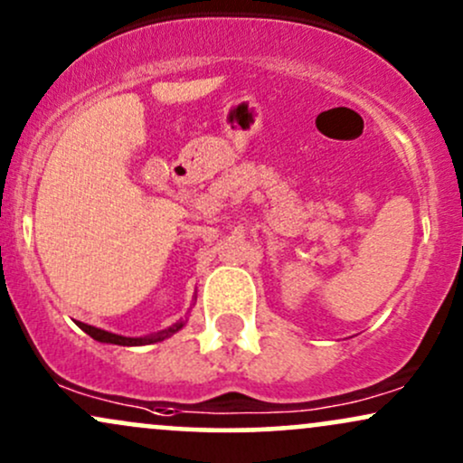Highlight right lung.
<instances>
[{
	"mask_svg": "<svg viewBox=\"0 0 463 463\" xmlns=\"http://www.w3.org/2000/svg\"><path fill=\"white\" fill-rule=\"evenodd\" d=\"M184 327V320H179V323L173 325V327H168L165 331H160V334H154V335H145V338H128V335H118V334H110V331H103V329H97L92 327V325H86V323H80V329L86 331V334L90 335L92 340L97 342H108V345H121V346H143V345H154V342H160L168 338V335H173L175 331H179Z\"/></svg>",
	"mask_w": 463,
	"mask_h": 463,
	"instance_id": "right-lung-1",
	"label": "right lung"
}]
</instances>
